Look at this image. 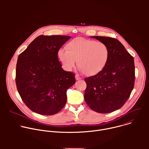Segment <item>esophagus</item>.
Returning <instances> with one entry per match:
<instances>
[{
  "mask_svg": "<svg viewBox=\"0 0 149 149\" xmlns=\"http://www.w3.org/2000/svg\"><path fill=\"white\" fill-rule=\"evenodd\" d=\"M75 79H76V80H79V79H81V77H79V75H75Z\"/></svg>",
  "mask_w": 149,
  "mask_h": 149,
  "instance_id": "34e87169",
  "label": "esophagus"
}]
</instances>
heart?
Returning <instances> with one entry per match:
<instances>
[{
    "instance_id": "b5f03b06",
    "label": "heart",
    "mask_w": 149,
    "mask_h": 149,
    "mask_svg": "<svg viewBox=\"0 0 149 149\" xmlns=\"http://www.w3.org/2000/svg\"><path fill=\"white\" fill-rule=\"evenodd\" d=\"M67 51L59 49L58 58L62 67L70 71L77 66L84 74L94 76L105 67L109 58V49L102 42L76 38L66 45Z\"/></svg>"
}]
</instances>
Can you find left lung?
I'll return each mask as SVG.
<instances>
[{
  "label": "left lung",
  "mask_w": 149,
  "mask_h": 149,
  "mask_svg": "<svg viewBox=\"0 0 149 149\" xmlns=\"http://www.w3.org/2000/svg\"><path fill=\"white\" fill-rule=\"evenodd\" d=\"M104 42L109 49V58L104 70L85 78L87 88L84 100L89 107L99 113L118 110L129 98L135 80L133 57L117 39L91 36Z\"/></svg>",
  "instance_id": "obj_1"
}]
</instances>
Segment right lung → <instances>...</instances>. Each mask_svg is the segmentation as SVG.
Instances as JSON below:
<instances>
[{"label":"right lung","instance_id":"right-lung-1","mask_svg":"<svg viewBox=\"0 0 149 149\" xmlns=\"http://www.w3.org/2000/svg\"><path fill=\"white\" fill-rule=\"evenodd\" d=\"M69 36L40 35L17 58L16 84L27 107L37 114L51 116L67 102V91L75 83V75L62 70L58 52Z\"/></svg>","mask_w":149,"mask_h":149}]
</instances>
